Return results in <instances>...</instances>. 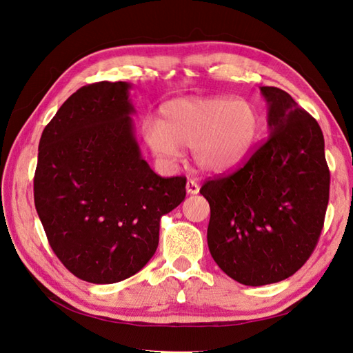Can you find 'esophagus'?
Returning a JSON list of instances; mask_svg holds the SVG:
<instances>
[{"instance_id":"esophagus-1","label":"esophagus","mask_w":353,"mask_h":353,"mask_svg":"<svg viewBox=\"0 0 353 353\" xmlns=\"http://www.w3.org/2000/svg\"><path fill=\"white\" fill-rule=\"evenodd\" d=\"M199 190H200L199 184L196 183L194 179L190 178V179L187 181V193H188V194H197Z\"/></svg>"}]
</instances>
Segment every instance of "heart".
<instances>
[{
  "mask_svg": "<svg viewBox=\"0 0 353 353\" xmlns=\"http://www.w3.org/2000/svg\"><path fill=\"white\" fill-rule=\"evenodd\" d=\"M261 128L254 105L231 97L176 99L160 109L159 122L145 126L152 150L166 159L193 148L196 163L208 172L239 166L256 143Z\"/></svg>",
  "mask_w": 353,
  "mask_h": 353,
  "instance_id": "heart-1",
  "label": "heart"
}]
</instances>
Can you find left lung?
I'll return each mask as SVG.
<instances>
[{"label": "left lung", "instance_id": "left-lung-1", "mask_svg": "<svg viewBox=\"0 0 353 353\" xmlns=\"http://www.w3.org/2000/svg\"><path fill=\"white\" fill-rule=\"evenodd\" d=\"M270 135L232 174L200 188L210 206L213 261L244 285L283 281L312 254L324 227L330 170L324 135L285 91L261 87Z\"/></svg>", "mask_w": 353, "mask_h": 353}]
</instances>
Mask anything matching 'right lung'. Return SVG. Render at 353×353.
<instances>
[{"mask_svg": "<svg viewBox=\"0 0 353 353\" xmlns=\"http://www.w3.org/2000/svg\"><path fill=\"white\" fill-rule=\"evenodd\" d=\"M131 85H85L42 131L34 197L52 252L78 279L112 284L152 259L160 218L185 199V176L162 178L138 148Z\"/></svg>", "mask_w": 353, "mask_h": 353, "instance_id": "obj_1", "label": "right lung"}]
</instances>
